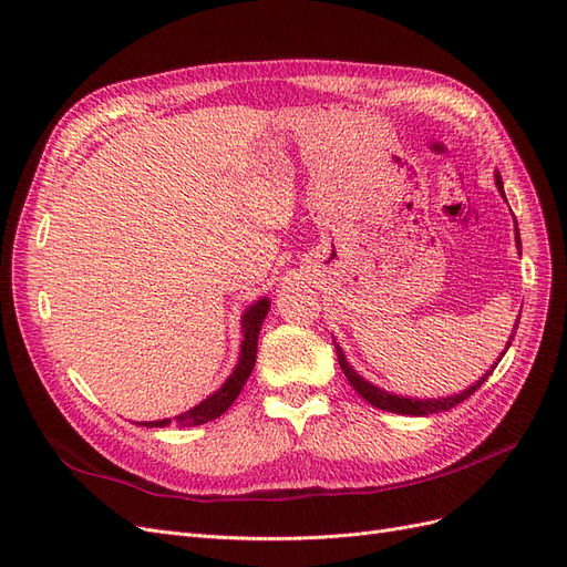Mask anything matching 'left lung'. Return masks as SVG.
I'll use <instances>...</instances> for the list:
<instances>
[{"label":"left lung","instance_id":"left-lung-1","mask_svg":"<svg viewBox=\"0 0 567 567\" xmlns=\"http://www.w3.org/2000/svg\"><path fill=\"white\" fill-rule=\"evenodd\" d=\"M496 186H499V192H502V196H504V184H502V177L496 175ZM506 198V196H504ZM516 244L520 246V236H518V227H516ZM516 329H518V321H516ZM516 329H513V333H511V340H513V336H516ZM511 340H508V346H511ZM508 346H506V350H508ZM336 352H338V364H340V369H342V373H346V379L350 381V385L362 394V398L369 402V404H373V406H379V409H385V411H392V414H406V416H427V414H437V411H450L452 406H456V404H461L463 400H468L471 394L485 383V379L487 375L494 371V367L485 373V379H480L475 385H471L468 390H463L461 394H454V398H447V400H409V398H398V394H390V392H385V390H381V388H375V385H371V383H367L364 379H359V373L346 362V357H342V352H340V348H336ZM504 357V354H502Z\"/></svg>","mask_w":567,"mask_h":567}]
</instances>
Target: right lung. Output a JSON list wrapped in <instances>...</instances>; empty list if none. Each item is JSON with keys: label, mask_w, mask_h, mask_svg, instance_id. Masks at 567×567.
<instances>
[{"label": "right lung", "mask_w": 567, "mask_h": 567, "mask_svg": "<svg viewBox=\"0 0 567 567\" xmlns=\"http://www.w3.org/2000/svg\"><path fill=\"white\" fill-rule=\"evenodd\" d=\"M269 310V300H260L255 302L250 310L244 315V342H241V359H238V364L234 369V373L227 379V383L221 385L215 394H210L208 400L196 404L194 409L184 411V414L175 416V425L179 427H188V425H200V423H208L217 416L225 414V411L234 404V400L238 398V392L244 390L248 375L255 367V354H257V336H260V326L267 317ZM167 421H151L144 423L146 427H163L167 425Z\"/></svg>", "instance_id": "1"}]
</instances>
